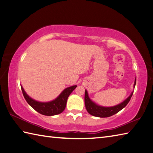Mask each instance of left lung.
I'll list each match as a JSON object with an SVG mask.
<instances>
[{"label": "left lung", "mask_w": 153, "mask_h": 153, "mask_svg": "<svg viewBox=\"0 0 153 153\" xmlns=\"http://www.w3.org/2000/svg\"><path fill=\"white\" fill-rule=\"evenodd\" d=\"M136 84V77L135 79V82L134 84V88H135ZM134 91L131 93L129 96L123 100L121 103L118 104V105L113 106H103L97 105L96 102L91 99L89 97V94L87 91L85 89V108L91 115L99 117V118H107V117H110L115 114L118 113L120 110H122L124 107L128 105V103L129 102L131 99V97H132Z\"/></svg>", "instance_id": "1"}]
</instances>
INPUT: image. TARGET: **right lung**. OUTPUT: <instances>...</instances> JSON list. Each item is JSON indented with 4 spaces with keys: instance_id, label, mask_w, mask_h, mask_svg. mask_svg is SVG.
<instances>
[{
    "instance_id": "1",
    "label": "right lung",
    "mask_w": 153,
    "mask_h": 153,
    "mask_svg": "<svg viewBox=\"0 0 153 153\" xmlns=\"http://www.w3.org/2000/svg\"><path fill=\"white\" fill-rule=\"evenodd\" d=\"M77 85L68 87L64 89L56 99L48 102H40L29 96L21 85L22 91L25 99L35 110L45 116H54L62 112L66 108L68 97L76 88Z\"/></svg>"
}]
</instances>
